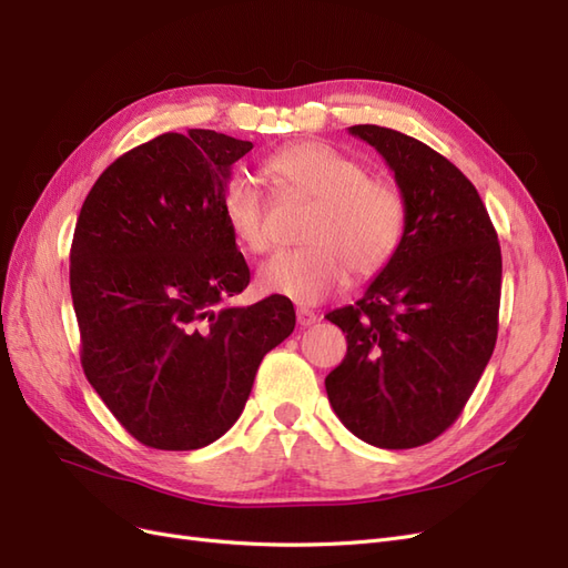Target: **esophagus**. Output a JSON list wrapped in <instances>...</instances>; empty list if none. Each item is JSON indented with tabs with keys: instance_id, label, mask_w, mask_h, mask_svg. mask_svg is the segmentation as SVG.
Here are the masks:
<instances>
[{
	"instance_id": "1",
	"label": "esophagus",
	"mask_w": 568,
	"mask_h": 568,
	"mask_svg": "<svg viewBox=\"0 0 568 568\" xmlns=\"http://www.w3.org/2000/svg\"><path fill=\"white\" fill-rule=\"evenodd\" d=\"M296 315H298V324L301 326H311V324H315L320 320V315L315 311H311V307H298Z\"/></svg>"
}]
</instances>
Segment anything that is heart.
<instances>
[{"label":"heart","mask_w":568,"mask_h":568,"mask_svg":"<svg viewBox=\"0 0 568 568\" xmlns=\"http://www.w3.org/2000/svg\"><path fill=\"white\" fill-rule=\"evenodd\" d=\"M282 192L313 201L301 248L277 251L257 270L265 294L320 303L351 277H369L400 251L407 203L398 186L369 178L367 168L320 142H296L267 159ZM222 217L232 236L253 253L270 246L267 196L251 175H234L222 192Z\"/></svg>","instance_id":"obj_1"}]
</instances>
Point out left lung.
I'll list each match as a JSON object with an SVG mask.
<instances>
[{
	"label": "left lung",
	"mask_w": 568,
	"mask_h": 568,
	"mask_svg": "<svg viewBox=\"0 0 568 568\" xmlns=\"http://www.w3.org/2000/svg\"><path fill=\"white\" fill-rule=\"evenodd\" d=\"M348 132L393 170L407 232L365 296L326 315L346 334L348 353L324 386L351 434L407 450L455 424L488 365L503 255L476 186L448 159L398 130Z\"/></svg>",
	"instance_id": "1"
}]
</instances>
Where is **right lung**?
Masks as SVG:
<instances>
[{"instance_id":"right-lung-1","label":"right lung","mask_w":568,"mask_h":568,"mask_svg":"<svg viewBox=\"0 0 568 568\" xmlns=\"http://www.w3.org/2000/svg\"><path fill=\"white\" fill-rule=\"evenodd\" d=\"M253 149L215 130L165 132L115 159L82 203L71 296L82 369L113 417L156 450H199L244 412L294 303L230 307L251 272L222 192Z\"/></svg>"}]
</instances>
